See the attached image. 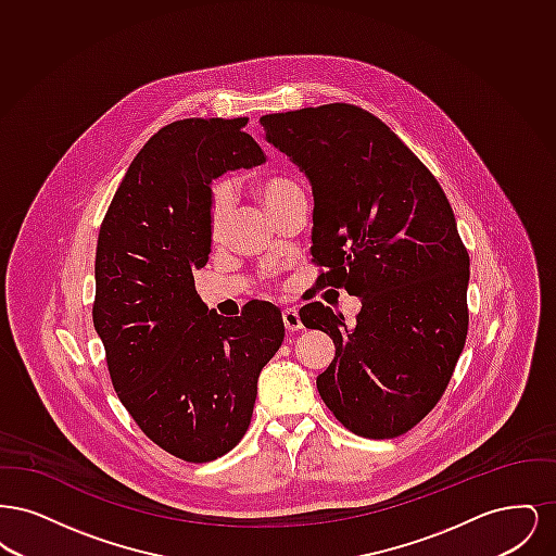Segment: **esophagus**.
Returning <instances> with one entry per match:
<instances>
[{
  "label": "esophagus",
  "instance_id": "obj_1",
  "mask_svg": "<svg viewBox=\"0 0 556 556\" xmlns=\"http://www.w3.org/2000/svg\"><path fill=\"white\" fill-rule=\"evenodd\" d=\"M283 325L288 331H300L302 329V320L295 308H286L283 311Z\"/></svg>",
  "mask_w": 556,
  "mask_h": 556
}]
</instances>
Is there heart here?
Here are the masks:
<instances>
[{"mask_svg": "<svg viewBox=\"0 0 556 556\" xmlns=\"http://www.w3.org/2000/svg\"><path fill=\"white\" fill-rule=\"evenodd\" d=\"M254 189L270 216H275L286 204H290L293 198L302 195V189L295 186L291 179L281 177V175H266L256 181ZM225 212H227V191L223 186L214 187L211 211H208V236H211L212 243H218L223 239Z\"/></svg>", "mask_w": 556, "mask_h": 556, "instance_id": "obj_1", "label": "heart"}]
</instances>
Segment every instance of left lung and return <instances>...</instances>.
I'll return each instance as SVG.
<instances>
[{"mask_svg": "<svg viewBox=\"0 0 556 556\" xmlns=\"http://www.w3.org/2000/svg\"><path fill=\"white\" fill-rule=\"evenodd\" d=\"M261 125L313 186L318 290L344 288L363 304L352 325L320 302L300 308L304 327L336 344L318 394L356 435H402L444 394L469 329V254L448 198L363 108H302Z\"/></svg>", "mask_w": 556, "mask_h": 556, "instance_id": "1", "label": "left lung"}]
</instances>
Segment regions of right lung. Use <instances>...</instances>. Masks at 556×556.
<instances>
[{
    "instance_id": "add662e5",
    "label": "right lung",
    "mask_w": 556,
    "mask_h": 556,
    "mask_svg": "<svg viewBox=\"0 0 556 556\" xmlns=\"http://www.w3.org/2000/svg\"><path fill=\"white\" fill-rule=\"evenodd\" d=\"M248 118H186L132 159L100 227L93 327L112 386L160 448L208 463L236 448L258 375L283 342L281 311L252 300L220 317L193 270L208 263L211 184L265 162Z\"/></svg>"
}]
</instances>
